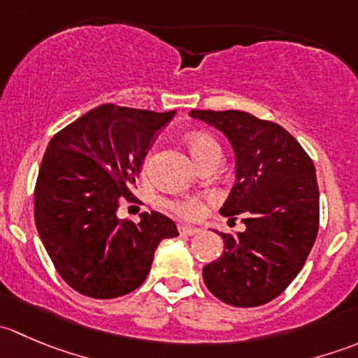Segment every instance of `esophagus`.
<instances>
[{"label":"esophagus","instance_id":"1","mask_svg":"<svg viewBox=\"0 0 358 358\" xmlns=\"http://www.w3.org/2000/svg\"><path fill=\"white\" fill-rule=\"evenodd\" d=\"M178 230L180 234H183V236H197V234L202 232L199 227H190V225H180Z\"/></svg>","mask_w":358,"mask_h":358}]
</instances>
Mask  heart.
I'll list each match as a JSON object with an SVG mask.
<instances>
[{
  "instance_id": "heart-1",
  "label": "heart",
  "mask_w": 358,
  "mask_h": 358,
  "mask_svg": "<svg viewBox=\"0 0 358 358\" xmlns=\"http://www.w3.org/2000/svg\"><path fill=\"white\" fill-rule=\"evenodd\" d=\"M187 145H189L190 154H192V157L196 159V161L204 156L208 150L220 149L218 143H216L211 136L204 135V133H192V135L187 138ZM147 168H149V159H145V162H143V173L147 171ZM169 208H171L173 211L178 213V215L185 216V218H199L202 211H204V204H202V201L196 199V197H189V199L182 201H171L169 202Z\"/></svg>"
}]
</instances>
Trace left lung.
<instances>
[{"instance_id":"1","label":"left lung","mask_w":358,"mask_h":358,"mask_svg":"<svg viewBox=\"0 0 358 358\" xmlns=\"http://www.w3.org/2000/svg\"><path fill=\"white\" fill-rule=\"evenodd\" d=\"M190 117L229 138L236 183L220 213L241 215L246 225L244 232L220 234L225 251L202 268V279L227 305H265L294 280L317 239L315 166L282 126L249 112L190 110Z\"/></svg>"}]
</instances>
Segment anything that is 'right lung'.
Listing matches in <instances>:
<instances>
[{
    "label": "right lung",
    "instance_id": "1",
    "mask_svg": "<svg viewBox=\"0 0 358 358\" xmlns=\"http://www.w3.org/2000/svg\"><path fill=\"white\" fill-rule=\"evenodd\" d=\"M175 110L154 112L106 103L50 140L34 189V220L57 272L74 291L96 299L142 286L162 239L178 236L161 213L119 220L157 131Z\"/></svg>",
    "mask_w": 358,
    "mask_h": 358
}]
</instances>
